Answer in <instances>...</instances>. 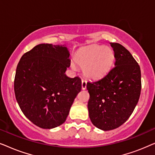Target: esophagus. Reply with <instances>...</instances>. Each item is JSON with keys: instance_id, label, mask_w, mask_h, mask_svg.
<instances>
[{"instance_id": "obj_1", "label": "esophagus", "mask_w": 155, "mask_h": 155, "mask_svg": "<svg viewBox=\"0 0 155 155\" xmlns=\"http://www.w3.org/2000/svg\"><path fill=\"white\" fill-rule=\"evenodd\" d=\"M87 87V81L85 80H82V90H85Z\"/></svg>"}]
</instances>
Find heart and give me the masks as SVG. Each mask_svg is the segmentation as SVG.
<instances>
[{"label":"heart","mask_w":155,"mask_h":155,"mask_svg":"<svg viewBox=\"0 0 155 155\" xmlns=\"http://www.w3.org/2000/svg\"><path fill=\"white\" fill-rule=\"evenodd\" d=\"M114 61V54L111 48L101 46H93L82 51L75 57V62L83 68L87 77L97 79L109 73ZM72 68H76L72 63Z\"/></svg>","instance_id":"1"}]
</instances>
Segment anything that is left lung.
<instances>
[{
    "instance_id": "1",
    "label": "left lung",
    "mask_w": 155,
    "mask_h": 155,
    "mask_svg": "<svg viewBox=\"0 0 155 155\" xmlns=\"http://www.w3.org/2000/svg\"><path fill=\"white\" fill-rule=\"evenodd\" d=\"M115 67L96 81L88 82L89 116L97 128L111 130L124 124L134 111L141 92L138 63L124 46L110 43Z\"/></svg>"
}]
</instances>
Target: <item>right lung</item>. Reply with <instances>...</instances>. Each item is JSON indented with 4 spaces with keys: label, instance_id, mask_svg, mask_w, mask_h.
I'll use <instances>...</instances> for the list:
<instances>
[{
    "label": "right lung",
    "instance_id": "obj_1",
    "mask_svg": "<svg viewBox=\"0 0 155 155\" xmlns=\"http://www.w3.org/2000/svg\"><path fill=\"white\" fill-rule=\"evenodd\" d=\"M65 45L41 44L21 57L14 90L25 116L36 126L51 129L66 120L82 82L65 73L71 65Z\"/></svg>",
    "mask_w": 155,
    "mask_h": 155
}]
</instances>
